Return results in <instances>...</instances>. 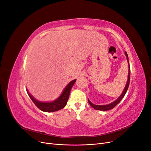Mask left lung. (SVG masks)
I'll use <instances>...</instances> for the list:
<instances>
[{
	"mask_svg": "<svg viewBox=\"0 0 151 151\" xmlns=\"http://www.w3.org/2000/svg\"><path fill=\"white\" fill-rule=\"evenodd\" d=\"M125 55L127 57V60L128 62V65H129V73H128V79L127 81V83L125 85V87L124 89H123L122 93L121 94V95L118 97L115 101H113L112 103L108 104H104V105H96L94 104L93 103H91L89 99H88V102L89 103V104L92 106L94 109H97V110H100V111H108L109 110V109H113L114 107H115L116 105L120 102L121 100L122 99V98L124 97V96L125 95L127 91L128 90V88H129V83H130V65H129V57H128V55L127 53L126 52H125Z\"/></svg>",
	"mask_w": 151,
	"mask_h": 151,
	"instance_id": "1",
	"label": "left lung"
}]
</instances>
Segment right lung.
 <instances>
[{"mask_svg": "<svg viewBox=\"0 0 151 151\" xmlns=\"http://www.w3.org/2000/svg\"><path fill=\"white\" fill-rule=\"evenodd\" d=\"M76 81V79L70 81L68 83L64 89L63 90L62 94L60 96L57 98L54 101L50 102H43L40 101L39 100H37L32 96L29 91L27 89V93H28L29 98L31 99L33 102L35 104L40 110H42L45 112H54L60 110L61 109H63L67 103L68 101V98H69V94L70 93L71 89L72 86H74Z\"/></svg>", "mask_w": 151, "mask_h": 151, "instance_id": "1", "label": "right lung"}]
</instances>
